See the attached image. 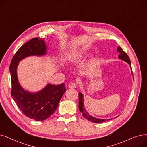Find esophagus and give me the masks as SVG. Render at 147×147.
<instances>
[{
    "label": "esophagus",
    "mask_w": 147,
    "mask_h": 147,
    "mask_svg": "<svg viewBox=\"0 0 147 147\" xmlns=\"http://www.w3.org/2000/svg\"><path fill=\"white\" fill-rule=\"evenodd\" d=\"M68 87L69 88H72V89H74V88H75L76 87H77V84H76L75 83H74V82H71V83H70L68 84Z\"/></svg>",
    "instance_id": "esophagus-1"
}]
</instances>
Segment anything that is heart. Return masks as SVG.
<instances>
[{
    "label": "heart",
    "instance_id": "heart-1",
    "mask_svg": "<svg viewBox=\"0 0 147 147\" xmlns=\"http://www.w3.org/2000/svg\"><path fill=\"white\" fill-rule=\"evenodd\" d=\"M82 54H82V53H80V54H78V57H81V56H82Z\"/></svg>",
    "mask_w": 147,
    "mask_h": 147
}]
</instances>
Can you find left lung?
<instances>
[{
	"instance_id": "left-lung-1",
	"label": "left lung",
	"mask_w": 147,
	"mask_h": 147,
	"mask_svg": "<svg viewBox=\"0 0 147 147\" xmlns=\"http://www.w3.org/2000/svg\"><path fill=\"white\" fill-rule=\"evenodd\" d=\"M117 51L118 52H119V55L118 56L120 60H122L123 61H124L125 62H127L129 65L130 66V68L131 69V61L130 60V58L128 57V55L125 53V52L122 50V49L121 48L120 46H118L117 48ZM131 74L133 75V72L131 70ZM134 78V77H133ZM79 104H78V108L80 111H81V113L83 115V116L84 117V118L89 121L93 122H96V123H101V122H103L106 121V119H99V118H95V117L92 116V115H90V114H89V113L87 112V110H86L84 105V96H83V94L80 92L79 93ZM111 119H109L108 120H110Z\"/></svg>"
}]
</instances>
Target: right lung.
<instances>
[{
    "label": "right lung",
    "mask_w": 147,
    "mask_h": 147,
    "mask_svg": "<svg viewBox=\"0 0 147 147\" xmlns=\"http://www.w3.org/2000/svg\"><path fill=\"white\" fill-rule=\"evenodd\" d=\"M47 53L45 39L33 38L16 52L9 66L11 96L20 110L29 118L44 121L54 113L66 89L64 83L48 84L42 90L31 92L23 89L17 77V69L19 61L30 56H44Z\"/></svg>",
    "instance_id": "obj_1"
}]
</instances>
